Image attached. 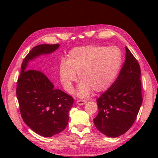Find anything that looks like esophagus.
<instances>
[{"label":"esophagus","instance_id":"esophagus-1","mask_svg":"<svg viewBox=\"0 0 158 158\" xmlns=\"http://www.w3.org/2000/svg\"><path fill=\"white\" fill-rule=\"evenodd\" d=\"M77 104L78 105H79V106H82V105H84L85 103H87V101L86 100H78L77 101Z\"/></svg>","mask_w":158,"mask_h":158}]
</instances>
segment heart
<instances>
[{
	"instance_id": "obj_1",
	"label": "heart",
	"mask_w": 158,
	"mask_h": 158,
	"mask_svg": "<svg viewBox=\"0 0 158 158\" xmlns=\"http://www.w3.org/2000/svg\"><path fill=\"white\" fill-rule=\"evenodd\" d=\"M122 63L121 52L117 47L87 45L72 49L65 63L59 67L62 83L69 93L73 92V84L79 75L81 82L78 97L88 95L92 89L101 92L114 82Z\"/></svg>"
}]
</instances>
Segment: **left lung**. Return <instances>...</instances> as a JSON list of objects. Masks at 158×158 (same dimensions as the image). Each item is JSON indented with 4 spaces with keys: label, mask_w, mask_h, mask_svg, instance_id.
<instances>
[{
    "label": "left lung",
    "mask_w": 158,
    "mask_h": 158,
    "mask_svg": "<svg viewBox=\"0 0 158 158\" xmlns=\"http://www.w3.org/2000/svg\"><path fill=\"white\" fill-rule=\"evenodd\" d=\"M125 61L117 80L97 99L99 112L94 119L98 130L108 137L125 133L135 123L142 103L141 70L127 47Z\"/></svg>",
    "instance_id": "1"
}]
</instances>
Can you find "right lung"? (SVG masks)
<instances>
[{
    "label": "right lung",
    "instance_id": "1",
    "mask_svg": "<svg viewBox=\"0 0 158 158\" xmlns=\"http://www.w3.org/2000/svg\"><path fill=\"white\" fill-rule=\"evenodd\" d=\"M59 46L41 44L33 47L22 62L18 79L16 95L23 120L31 130L44 137H51L64 130L74 99L55 89L44 73L28 68V63L40 55L51 53Z\"/></svg>",
    "mask_w": 158,
    "mask_h": 158
}]
</instances>
